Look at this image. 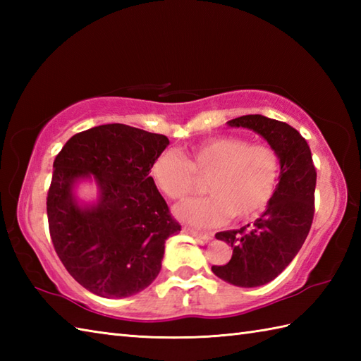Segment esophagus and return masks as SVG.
Returning a JSON list of instances; mask_svg holds the SVG:
<instances>
[{
  "mask_svg": "<svg viewBox=\"0 0 361 361\" xmlns=\"http://www.w3.org/2000/svg\"><path fill=\"white\" fill-rule=\"evenodd\" d=\"M185 231L189 233L190 235L197 237V239H203V240H208L211 239V234L209 233H203V231H198V229H194V228H189V226H185Z\"/></svg>",
  "mask_w": 361,
  "mask_h": 361,
  "instance_id": "esophagus-1",
  "label": "esophagus"
}]
</instances>
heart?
Segmentation results:
<instances>
[{
  "instance_id": "1",
  "label": "heart",
  "mask_w": 361,
  "mask_h": 361,
  "mask_svg": "<svg viewBox=\"0 0 361 361\" xmlns=\"http://www.w3.org/2000/svg\"><path fill=\"white\" fill-rule=\"evenodd\" d=\"M282 173L279 152L267 142L243 136H216L186 149L185 157L163 150L153 158L149 176L161 194L181 200L206 180L209 195L190 198L175 208L176 217L195 226H217L231 216H260L276 195Z\"/></svg>"
}]
</instances>
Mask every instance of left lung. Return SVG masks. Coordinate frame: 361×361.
I'll return each mask as SVG.
<instances>
[{
  "label": "left lung",
  "mask_w": 361,
  "mask_h": 361,
  "mask_svg": "<svg viewBox=\"0 0 361 361\" xmlns=\"http://www.w3.org/2000/svg\"><path fill=\"white\" fill-rule=\"evenodd\" d=\"M262 135L279 152L282 173L270 206L255 224L217 233L231 245L233 256L212 271L237 287H259L273 281L293 260L310 231L315 214L317 169L307 141L286 122L260 114L229 121Z\"/></svg>",
  "instance_id": "left-lung-1"
}]
</instances>
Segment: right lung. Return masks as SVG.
I'll use <instances>...</instances> for the list:
<instances>
[{
  "mask_svg": "<svg viewBox=\"0 0 361 361\" xmlns=\"http://www.w3.org/2000/svg\"><path fill=\"white\" fill-rule=\"evenodd\" d=\"M167 144L164 135L105 124L75 133L54 159L46 197L51 240L68 273L91 293L127 298L159 274L166 239L181 231L149 176ZM88 174L102 186V200L82 210L72 185Z\"/></svg>",
  "mask_w": 361,
  "mask_h": 361,
  "instance_id": "1",
  "label": "right lung"
}]
</instances>
